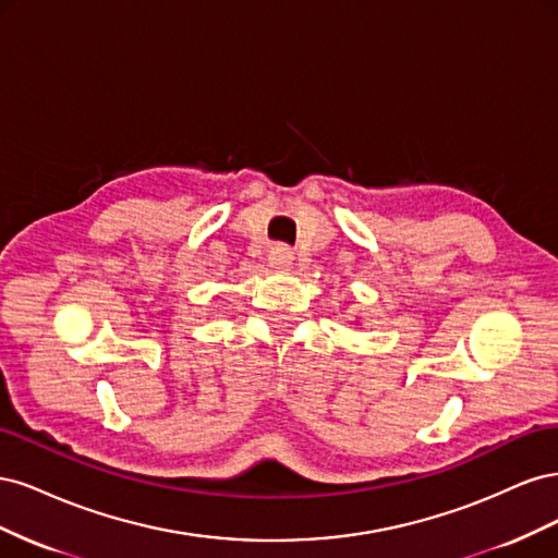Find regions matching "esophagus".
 Instances as JSON below:
<instances>
[{
	"instance_id": "1",
	"label": "esophagus",
	"mask_w": 558,
	"mask_h": 558,
	"mask_svg": "<svg viewBox=\"0 0 558 558\" xmlns=\"http://www.w3.org/2000/svg\"><path fill=\"white\" fill-rule=\"evenodd\" d=\"M293 263V251L286 244H275L269 248V265L272 267H289Z\"/></svg>"
}]
</instances>
